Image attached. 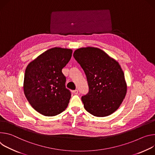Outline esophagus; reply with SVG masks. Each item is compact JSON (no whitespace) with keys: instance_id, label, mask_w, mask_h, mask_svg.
Masks as SVG:
<instances>
[{"instance_id":"1","label":"esophagus","mask_w":155,"mask_h":155,"mask_svg":"<svg viewBox=\"0 0 155 155\" xmlns=\"http://www.w3.org/2000/svg\"><path fill=\"white\" fill-rule=\"evenodd\" d=\"M73 93L75 94H78V90H74L73 91Z\"/></svg>"}]
</instances>
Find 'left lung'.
<instances>
[{
    "label": "left lung",
    "instance_id": "1",
    "mask_svg": "<svg viewBox=\"0 0 155 155\" xmlns=\"http://www.w3.org/2000/svg\"><path fill=\"white\" fill-rule=\"evenodd\" d=\"M73 56L87 78L89 92L81 97L85 110L97 117L114 113L127 91L124 74L119 63L95 47L78 48Z\"/></svg>",
    "mask_w": 155,
    "mask_h": 155
}]
</instances>
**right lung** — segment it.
Returning <instances> with one entry per match:
<instances>
[{
  "label": "right lung",
  "instance_id": "right-lung-1",
  "mask_svg": "<svg viewBox=\"0 0 155 155\" xmlns=\"http://www.w3.org/2000/svg\"><path fill=\"white\" fill-rule=\"evenodd\" d=\"M71 56L72 50L54 47L28 65L24 92L30 105L38 113L54 116L68 107L71 94L66 88V77L61 71Z\"/></svg>",
  "mask_w": 155,
  "mask_h": 155
}]
</instances>
